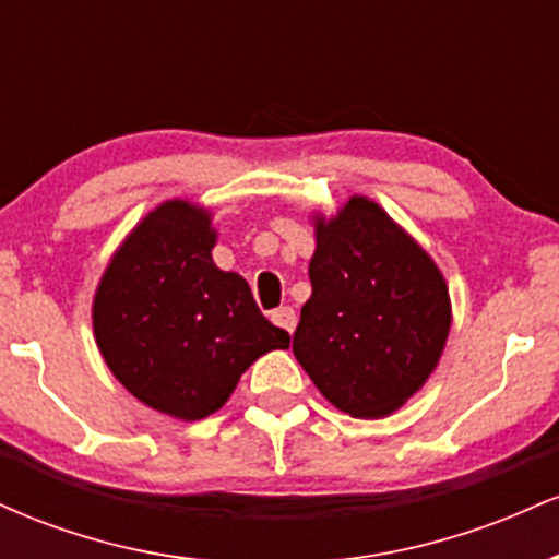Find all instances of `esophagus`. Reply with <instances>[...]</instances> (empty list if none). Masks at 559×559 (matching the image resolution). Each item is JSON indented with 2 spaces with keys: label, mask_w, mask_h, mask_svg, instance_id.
<instances>
[{
  "label": "esophagus",
  "mask_w": 559,
  "mask_h": 559,
  "mask_svg": "<svg viewBox=\"0 0 559 559\" xmlns=\"http://www.w3.org/2000/svg\"><path fill=\"white\" fill-rule=\"evenodd\" d=\"M271 320L275 325H278V329H284L288 333H292L294 325H297V316H294L292 307H278V310H273Z\"/></svg>",
  "instance_id": "34e87169"
}]
</instances>
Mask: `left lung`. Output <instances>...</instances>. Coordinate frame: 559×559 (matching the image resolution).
Instances as JSON below:
<instances>
[{"label":"left lung","mask_w":559,"mask_h":559,"mask_svg":"<svg viewBox=\"0 0 559 559\" xmlns=\"http://www.w3.org/2000/svg\"><path fill=\"white\" fill-rule=\"evenodd\" d=\"M312 294L294 357L352 418H383L431 378L452 329L444 273L381 204L349 197L312 215Z\"/></svg>","instance_id":"1"}]
</instances>
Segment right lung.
Listing matches in <instances>:
<instances>
[{"label":"right lung","instance_id":"add662e5","mask_svg":"<svg viewBox=\"0 0 559 559\" xmlns=\"http://www.w3.org/2000/svg\"><path fill=\"white\" fill-rule=\"evenodd\" d=\"M213 213L165 199L120 241L94 292L102 360L157 413L202 420L217 413L254 360L292 336L254 305L249 284L213 260Z\"/></svg>","mask_w":559,"mask_h":559}]
</instances>
